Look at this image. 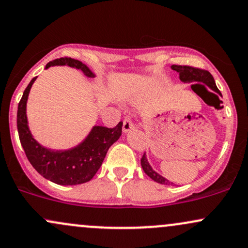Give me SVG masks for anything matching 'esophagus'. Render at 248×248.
Wrapping results in <instances>:
<instances>
[{
  "instance_id": "34e87169",
  "label": "esophagus",
  "mask_w": 248,
  "mask_h": 248,
  "mask_svg": "<svg viewBox=\"0 0 248 248\" xmlns=\"http://www.w3.org/2000/svg\"><path fill=\"white\" fill-rule=\"evenodd\" d=\"M133 129V123L130 118H125L123 121V132H129Z\"/></svg>"
}]
</instances>
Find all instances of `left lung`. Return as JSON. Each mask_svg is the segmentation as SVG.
I'll list each match as a JSON object with an SVG mask.
<instances>
[{"label": "left lung", "instance_id": "1", "mask_svg": "<svg viewBox=\"0 0 248 248\" xmlns=\"http://www.w3.org/2000/svg\"><path fill=\"white\" fill-rule=\"evenodd\" d=\"M171 68L172 70L177 71L178 74H179V78L182 82L202 83V84H205L206 87L210 88L211 90H213L214 93H218L219 96H221L220 91L218 90V88H217L216 85V82H214L213 76L208 71L200 70V69H196V68H192V66H186V65H172ZM194 87H197V84L192 85V88ZM140 164H141V168L144 170V172H145L147 176L151 178L152 180H155V182L159 183V184H163V185H174L173 183L170 182V180L166 179V178H164L163 176H160L159 173H157V172L152 169V166L150 165L149 160H147L145 154H144L143 158H141Z\"/></svg>", "mask_w": 248, "mask_h": 248}]
</instances>
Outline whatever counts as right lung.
Wrapping results in <instances>:
<instances>
[{"instance_id":"1","label":"right lung","mask_w":248,"mask_h":248,"mask_svg":"<svg viewBox=\"0 0 248 248\" xmlns=\"http://www.w3.org/2000/svg\"><path fill=\"white\" fill-rule=\"evenodd\" d=\"M55 65H66L80 70L85 76L96 77L80 61L70 57H62L49 62L46 69ZM37 77L30 80L23 96L18 103L17 130L22 147L26 152L28 160L34 169L46 179L58 185H78L93 179L101 168L108 150L122 136L123 123L119 122L112 129L93 125L88 136L70 149L54 150L43 146L34 138L29 129L27 117V102L30 89Z\"/></svg>"}]
</instances>
